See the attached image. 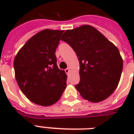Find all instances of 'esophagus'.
Returning a JSON list of instances; mask_svg holds the SVG:
<instances>
[{
    "mask_svg": "<svg viewBox=\"0 0 134 134\" xmlns=\"http://www.w3.org/2000/svg\"><path fill=\"white\" fill-rule=\"evenodd\" d=\"M65 73L67 74H68L69 73V71H70V70H69V68H67L66 69H65Z\"/></svg>",
    "mask_w": 134,
    "mask_h": 134,
    "instance_id": "obj_1",
    "label": "esophagus"
}]
</instances>
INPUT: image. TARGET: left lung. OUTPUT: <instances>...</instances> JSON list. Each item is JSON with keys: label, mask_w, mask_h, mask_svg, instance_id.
<instances>
[{"label": "left lung", "mask_w": 134, "mask_h": 134, "mask_svg": "<svg viewBox=\"0 0 134 134\" xmlns=\"http://www.w3.org/2000/svg\"><path fill=\"white\" fill-rule=\"evenodd\" d=\"M61 40L71 46L79 58L80 82L75 88L82 97L97 103L111 95L122 71L118 48L89 25L67 30Z\"/></svg>", "instance_id": "8db88e82"}]
</instances>
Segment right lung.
<instances>
[{"label": "right lung", "mask_w": 134, "mask_h": 134, "mask_svg": "<svg viewBox=\"0 0 134 134\" xmlns=\"http://www.w3.org/2000/svg\"><path fill=\"white\" fill-rule=\"evenodd\" d=\"M64 30L45 29L29 39L14 60L15 78L28 99L51 106L67 86V74L57 65L55 52Z\"/></svg>", "instance_id": "obj_1"}]
</instances>
